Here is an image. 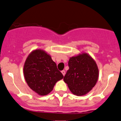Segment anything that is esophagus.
<instances>
[{
  "label": "esophagus",
  "mask_w": 121,
  "mask_h": 121,
  "mask_svg": "<svg viewBox=\"0 0 121 121\" xmlns=\"http://www.w3.org/2000/svg\"><path fill=\"white\" fill-rule=\"evenodd\" d=\"M61 73H62V74H63V76H64V75L65 74V71H64V70H62V71H61Z\"/></svg>",
  "instance_id": "1"
}]
</instances>
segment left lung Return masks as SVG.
Segmentation results:
<instances>
[{"label": "left lung", "instance_id": "1", "mask_svg": "<svg viewBox=\"0 0 121 121\" xmlns=\"http://www.w3.org/2000/svg\"><path fill=\"white\" fill-rule=\"evenodd\" d=\"M69 69L64 81L74 95L83 96L95 86L99 70L95 61L86 53L72 57L69 61Z\"/></svg>", "mask_w": 121, "mask_h": 121}]
</instances>
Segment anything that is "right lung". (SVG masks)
Segmentation results:
<instances>
[{"label": "right lung", "instance_id": "1", "mask_svg": "<svg viewBox=\"0 0 121 121\" xmlns=\"http://www.w3.org/2000/svg\"><path fill=\"white\" fill-rule=\"evenodd\" d=\"M23 74L29 87L41 96L50 93L55 84L64 77L51 56L41 50H34L28 56Z\"/></svg>", "mask_w": 121, "mask_h": 121}]
</instances>
